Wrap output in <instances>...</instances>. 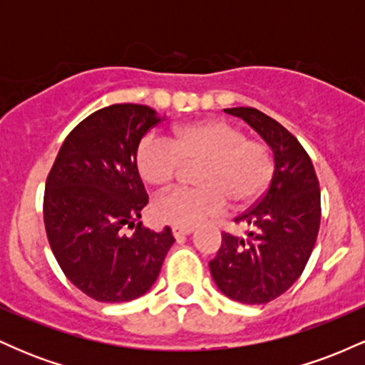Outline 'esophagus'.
I'll list each match as a JSON object with an SVG mask.
<instances>
[{"label":"esophagus","instance_id":"esophagus-1","mask_svg":"<svg viewBox=\"0 0 365 365\" xmlns=\"http://www.w3.org/2000/svg\"><path fill=\"white\" fill-rule=\"evenodd\" d=\"M171 232H173L175 238H182L185 235H190V233L194 232V228H185V226H173V230H171Z\"/></svg>","mask_w":365,"mask_h":365}]
</instances>
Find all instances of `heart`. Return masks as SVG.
I'll return each mask as SVG.
<instances>
[{"mask_svg": "<svg viewBox=\"0 0 365 365\" xmlns=\"http://www.w3.org/2000/svg\"><path fill=\"white\" fill-rule=\"evenodd\" d=\"M137 168L150 185H166L183 163H202L197 170L200 187L163 192L153 204L158 220L175 226L200 225L220 215L230 200L245 207L264 195L274 177V158L261 140L223 120L182 125L171 140L148 133L137 148Z\"/></svg>", "mask_w": 365, "mask_h": 365, "instance_id": "heart-1", "label": "heart"}]
</instances>
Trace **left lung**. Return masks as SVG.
<instances>
[{"label":"left lung","mask_w":365,"mask_h":365,"mask_svg":"<svg viewBox=\"0 0 365 365\" xmlns=\"http://www.w3.org/2000/svg\"><path fill=\"white\" fill-rule=\"evenodd\" d=\"M269 144L274 177L252 207L237 216L247 238L221 233V247L209 262L221 292L242 304L278 299L302 274L321 223V190L312 161L295 135L255 108H228Z\"/></svg>","instance_id":"obj_1"}]
</instances>
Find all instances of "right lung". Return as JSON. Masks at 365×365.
<instances>
[{"label":"right lung","instance_id":"add662e5","mask_svg":"<svg viewBox=\"0 0 365 365\" xmlns=\"http://www.w3.org/2000/svg\"><path fill=\"white\" fill-rule=\"evenodd\" d=\"M161 118L144 104H111L68 133L44 190V226L61 271L98 302L144 295L173 245L171 228L139 221L149 202L137 170L142 137ZM125 227L136 228L125 236Z\"/></svg>","mask_w":365,"mask_h":365}]
</instances>
